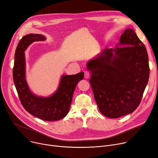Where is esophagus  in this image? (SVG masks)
Returning a JSON list of instances; mask_svg holds the SVG:
<instances>
[{"label":"esophagus","mask_w":158,"mask_h":158,"mask_svg":"<svg viewBox=\"0 0 158 158\" xmlns=\"http://www.w3.org/2000/svg\"><path fill=\"white\" fill-rule=\"evenodd\" d=\"M89 77V72L88 70L85 71V78L88 79Z\"/></svg>","instance_id":"34e87169"}]
</instances>
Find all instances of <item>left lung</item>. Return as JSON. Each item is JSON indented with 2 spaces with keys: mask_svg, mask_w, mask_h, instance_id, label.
<instances>
[{
  "mask_svg": "<svg viewBox=\"0 0 158 158\" xmlns=\"http://www.w3.org/2000/svg\"><path fill=\"white\" fill-rule=\"evenodd\" d=\"M117 46L123 47L106 48L87 64L97 106L103 115L111 118L137 108L150 73L146 48L133 30L124 31Z\"/></svg>",
  "mask_w": 158,
  "mask_h": 158,
  "instance_id": "1",
  "label": "left lung"
}]
</instances>
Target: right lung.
I'll use <instances>...</instances> for the list:
<instances>
[{
  "instance_id": "1",
  "label": "right lung",
  "mask_w": 158,
  "mask_h": 158,
  "mask_svg": "<svg viewBox=\"0 0 158 158\" xmlns=\"http://www.w3.org/2000/svg\"><path fill=\"white\" fill-rule=\"evenodd\" d=\"M40 35L29 34L24 36L16 47L13 69V81L20 102L24 109L34 117L45 121L59 120L68 114L72 101L73 94L78 82L84 77L81 72L71 76H63L59 88L51 97H40L32 94L25 79L26 48L35 41L45 40Z\"/></svg>"
}]
</instances>
